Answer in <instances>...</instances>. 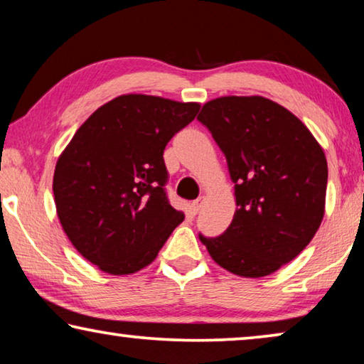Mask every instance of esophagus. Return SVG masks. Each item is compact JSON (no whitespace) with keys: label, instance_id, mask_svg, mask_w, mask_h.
Wrapping results in <instances>:
<instances>
[{"label":"esophagus","instance_id":"1","mask_svg":"<svg viewBox=\"0 0 364 364\" xmlns=\"http://www.w3.org/2000/svg\"><path fill=\"white\" fill-rule=\"evenodd\" d=\"M200 205H203V199H196V200H193L191 203V213L193 214H198L199 210H200Z\"/></svg>","mask_w":364,"mask_h":364}]
</instances>
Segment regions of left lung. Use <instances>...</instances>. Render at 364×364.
Returning a JSON list of instances; mask_svg holds the SVG:
<instances>
[{"label": "left lung", "mask_w": 364, "mask_h": 364, "mask_svg": "<svg viewBox=\"0 0 364 364\" xmlns=\"http://www.w3.org/2000/svg\"><path fill=\"white\" fill-rule=\"evenodd\" d=\"M198 121L225 155L237 203L229 229L199 240L237 276L274 273L321 227L328 178L322 147L294 114L263 96L217 97Z\"/></svg>", "instance_id": "obj_1"}]
</instances>
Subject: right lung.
Masks as SVG:
<instances>
[{"instance_id":"add662e5","label":"right lung","mask_w":364,"mask_h":364,"mask_svg":"<svg viewBox=\"0 0 364 364\" xmlns=\"http://www.w3.org/2000/svg\"><path fill=\"white\" fill-rule=\"evenodd\" d=\"M198 111V102L117 96L86 119L58 159V219L73 247L105 273L145 268L183 222L165 191L164 150Z\"/></svg>"}]
</instances>
